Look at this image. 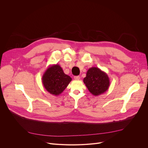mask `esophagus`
<instances>
[{
  "instance_id": "1",
  "label": "esophagus",
  "mask_w": 148,
  "mask_h": 148,
  "mask_svg": "<svg viewBox=\"0 0 148 148\" xmlns=\"http://www.w3.org/2000/svg\"><path fill=\"white\" fill-rule=\"evenodd\" d=\"M79 78H80L79 76H75V77H74V79H75V80H78V79H79Z\"/></svg>"
}]
</instances>
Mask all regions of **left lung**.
<instances>
[{"label": "left lung", "mask_w": 148, "mask_h": 148, "mask_svg": "<svg viewBox=\"0 0 148 148\" xmlns=\"http://www.w3.org/2000/svg\"><path fill=\"white\" fill-rule=\"evenodd\" d=\"M83 81L88 91L94 96H98L106 92L110 85L107 74L98 67L90 68Z\"/></svg>", "instance_id": "left-lung-1"}]
</instances>
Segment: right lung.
<instances>
[{
  "mask_svg": "<svg viewBox=\"0 0 148 148\" xmlns=\"http://www.w3.org/2000/svg\"><path fill=\"white\" fill-rule=\"evenodd\" d=\"M42 83L50 94L58 96L71 81L72 78L63 71L59 64L50 65L42 76Z\"/></svg>",
  "mask_w": 148,
  "mask_h": 148,
  "instance_id": "add662e5",
  "label": "right lung"
}]
</instances>
